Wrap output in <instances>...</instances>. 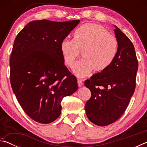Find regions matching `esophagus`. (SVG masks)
<instances>
[{
  "label": "esophagus",
  "mask_w": 147,
  "mask_h": 147,
  "mask_svg": "<svg viewBox=\"0 0 147 147\" xmlns=\"http://www.w3.org/2000/svg\"><path fill=\"white\" fill-rule=\"evenodd\" d=\"M83 81H84L83 80H81V79H78V80L77 82H78V86L79 88H81V87L83 86V84H84Z\"/></svg>",
  "instance_id": "1"
}]
</instances>
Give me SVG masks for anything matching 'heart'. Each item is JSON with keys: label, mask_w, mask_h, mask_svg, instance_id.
<instances>
[{"label": "heart", "mask_w": 147, "mask_h": 147, "mask_svg": "<svg viewBox=\"0 0 147 147\" xmlns=\"http://www.w3.org/2000/svg\"><path fill=\"white\" fill-rule=\"evenodd\" d=\"M74 39H64L60 49L65 63L72 67L82 50L84 58L76 62L73 71L83 78L94 69L102 71L115 60L118 53V42L106 28L96 24H85L75 30Z\"/></svg>", "instance_id": "b5f03b06"}]
</instances>
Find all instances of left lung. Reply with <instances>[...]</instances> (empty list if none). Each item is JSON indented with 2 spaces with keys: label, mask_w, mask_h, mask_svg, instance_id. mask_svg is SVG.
I'll return each instance as SVG.
<instances>
[{
  "label": "left lung",
  "mask_w": 147,
  "mask_h": 147,
  "mask_svg": "<svg viewBox=\"0 0 147 147\" xmlns=\"http://www.w3.org/2000/svg\"><path fill=\"white\" fill-rule=\"evenodd\" d=\"M115 27L118 53L106 70L86 80L85 86L91 96L85 106L91 123L105 126L121 117L130 102L136 88L138 61L132 43L118 27Z\"/></svg>",
  "instance_id": "1"
}]
</instances>
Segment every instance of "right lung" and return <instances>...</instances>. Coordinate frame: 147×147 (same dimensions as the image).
Returning <instances> with one entry per match:
<instances>
[{
	"instance_id": "1",
	"label": "right lung",
	"mask_w": 147,
	"mask_h": 147,
	"mask_svg": "<svg viewBox=\"0 0 147 147\" xmlns=\"http://www.w3.org/2000/svg\"><path fill=\"white\" fill-rule=\"evenodd\" d=\"M80 21H33L15 39L9 60L11 88L23 110L38 123L58 119L62 98L78 89L76 78L64 65L60 45Z\"/></svg>"
}]
</instances>
